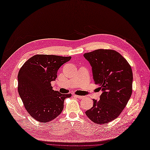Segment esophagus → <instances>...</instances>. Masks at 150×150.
<instances>
[{
	"label": "esophagus",
	"mask_w": 150,
	"mask_h": 150,
	"mask_svg": "<svg viewBox=\"0 0 150 150\" xmlns=\"http://www.w3.org/2000/svg\"><path fill=\"white\" fill-rule=\"evenodd\" d=\"M75 96H76V98H79V99H83V98H85V96H79V95H74Z\"/></svg>",
	"instance_id": "1"
}]
</instances>
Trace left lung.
<instances>
[{"mask_svg":"<svg viewBox=\"0 0 150 150\" xmlns=\"http://www.w3.org/2000/svg\"><path fill=\"white\" fill-rule=\"evenodd\" d=\"M92 67L93 80L102 91L99 101L85 114L94 123L114 120L126 106L132 93L133 74L127 60L112 49H97L83 54Z\"/></svg>","mask_w":150,"mask_h":150,"instance_id":"1","label":"left lung"}]
</instances>
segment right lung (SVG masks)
Instances as JSON below:
<instances>
[{
    "instance_id": "1",
    "label": "right lung",
    "mask_w": 150,
    "mask_h": 150,
    "mask_svg": "<svg viewBox=\"0 0 150 150\" xmlns=\"http://www.w3.org/2000/svg\"><path fill=\"white\" fill-rule=\"evenodd\" d=\"M71 57L38 54L30 58L18 74V91L25 109L32 117L46 123L56 118L64 109L65 99L71 94L54 91L51 81L57 71Z\"/></svg>"
}]
</instances>
